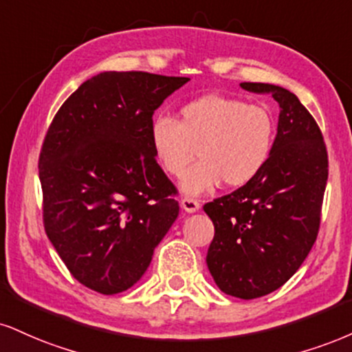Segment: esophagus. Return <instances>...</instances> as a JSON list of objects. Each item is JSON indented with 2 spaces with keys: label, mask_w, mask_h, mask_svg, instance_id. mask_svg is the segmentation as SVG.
<instances>
[{
  "label": "esophagus",
  "mask_w": 352,
  "mask_h": 352,
  "mask_svg": "<svg viewBox=\"0 0 352 352\" xmlns=\"http://www.w3.org/2000/svg\"><path fill=\"white\" fill-rule=\"evenodd\" d=\"M180 205H182V210H185L187 213H197V211L200 210V201L193 200V198H188V197L182 198Z\"/></svg>",
  "instance_id": "1"
}]
</instances>
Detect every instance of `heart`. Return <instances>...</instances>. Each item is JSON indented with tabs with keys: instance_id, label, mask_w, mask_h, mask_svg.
Wrapping results in <instances>:
<instances>
[{
	"instance_id": "b5f03b06",
	"label": "heart",
	"mask_w": 352,
	"mask_h": 352,
	"mask_svg": "<svg viewBox=\"0 0 352 352\" xmlns=\"http://www.w3.org/2000/svg\"><path fill=\"white\" fill-rule=\"evenodd\" d=\"M277 121L262 104L232 96H198L182 104L179 121L159 114L151 122L155 159L168 175L179 177L198 162L180 182L188 197L208 193L223 184L230 188L249 185L272 155Z\"/></svg>"
}]
</instances>
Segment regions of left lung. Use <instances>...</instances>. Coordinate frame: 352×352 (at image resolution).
<instances>
[{
  "label": "left lung",
  "instance_id": "obj_1",
  "mask_svg": "<svg viewBox=\"0 0 352 352\" xmlns=\"http://www.w3.org/2000/svg\"><path fill=\"white\" fill-rule=\"evenodd\" d=\"M278 103L277 138L256 180L203 206L214 224L206 264L231 297L259 298L300 269L318 236L328 180L323 135L294 93L272 83H241Z\"/></svg>",
  "mask_w": 352,
  "mask_h": 352
}]
</instances>
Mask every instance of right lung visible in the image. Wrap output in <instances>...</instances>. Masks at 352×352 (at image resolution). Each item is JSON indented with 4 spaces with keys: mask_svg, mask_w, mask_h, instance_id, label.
I'll list each match as a JSON object with an SVG mask.
<instances>
[{
    "mask_svg": "<svg viewBox=\"0 0 352 352\" xmlns=\"http://www.w3.org/2000/svg\"><path fill=\"white\" fill-rule=\"evenodd\" d=\"M187 77L101 72L67 98L39 157L47 238L80 283L131 289L179 217L155 160L152 114Z\"/></svg>",
    "mask_w": 352,
    "mask_h": 352,
    "instance_id": "right-lung-1",
    "label": "right lung"
}]
</instances>
